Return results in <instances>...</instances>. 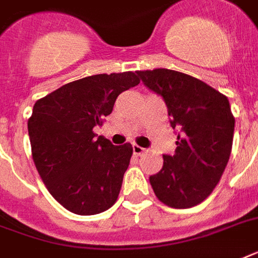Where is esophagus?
<instances>
[{
	"label": "esophagus",
	"instance_id": "obj_1",
	"mask_svg": "<svg viewBox=\"0 0 258 258\" xmlns=\"http://www.w3.org/2000/svg\"><path fill=\"white\" fill-rule=\"evenodd\" d=\"M133 151L135 155H142V154L146 151V149H143V147H141V146L138 145H133Z\"/></svg>",
	"mask_w": 258,
	"mask_h": 258
}]
</instances>
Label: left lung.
Returning <instances> with one entry per match:
<instances>
[{
	"instance_id": "obj_1",
	"label": "left lung",
	"mask_w": 258,
	"mask_h": 258,
	"mask_svg": "<svg viewBox=\"0 0 258 258\" xmlns=\"http://www.w3.org/2000/svg\"><path fill=\"white\" fill-rule=\"evenodd\" d=\"M137 74L165 100L178 135L175 154L163 155L161 171L150 176V183L158 200L170 208H192L212 194L232 153L234 117L228 97L176 71Z\"/></svg>"
}]
</instances>
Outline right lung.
I'll return each instance as SVG.
<instances>
[{
	"mask_svg": "<svg viewBox=\"0 0 258 258\" xmlns=\"http://www.w3.org/2000/svg\"><path fill=\"white\" fill-rule=\"evenodd\" d=\"M139 82L134 72L93 75L36 101L28 120L32 157L46 188L67 210L92 216L116 202L133 146H113L93 127Z\"/></svg>",
	"mask_w": 258,
	"mask_h": 258,
	"instance_id": "add662e5",
	"label": "right lung"
}]
</instances>
